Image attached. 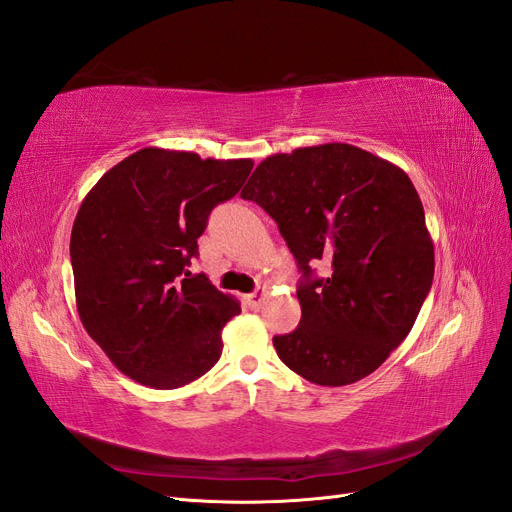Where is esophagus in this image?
Masks as SVG:
<instances>
[{
    "mask_svg": "<svg viewBox=\"0 0 512 512\" xmlns=\"http://www.w3.org/2000/svg\"><path fill=\"white\" fill-rule=\"evenodd\" d=\"M265 294H267L265 290H256L252 294H247L245 301H247V305H250V307H260L262 301H265Z\"/></svg>",
    "mask_w": 512,
    "mask_h": 512,
    "instance_id": "esophagus-1",
    "label": "esophagus"
}]
</instances>
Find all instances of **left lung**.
<instances>
[{
  "instance_id": "obj_1",
  "label": "left lung",
  "mask_w": 512,
  "mask_h": 512,
  "mask_svg": "<svg viewBox=\"0 0 512 512\" xmlns=\"http://www.w3.org/2000/svg\"><path fill=\"white\" fill-rule=\"evenodd\" d=\"M280 228L303 271L299 327L273 346L294 374L352 384L404 342L433 282L423 203L399 166L346 143L262 160L241 192ZM324 261L327 278L311 265Z\"/></svg>"
}]
</instances>
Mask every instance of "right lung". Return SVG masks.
I'll list each match as a JSON object with an SVG mask.
<instances>
[{
    "mask_svg": "<svg viewBox=\"0 0 512 512\" xmlns=\"http://www.w3.org/2000/svg\"><path fill=\"white\" fill-rule=\"evenodd\" d=\"M252 166L147 147L85 196L70 237L76 309L121 374L170 391L220 361L222 329L241 305L188 267L211 209Z\"/></svg>",
    "mask_w": 512,
    "mask_h": 512,
    "instance_id": "1",
    "label": "right lung"
}]
</instances>
